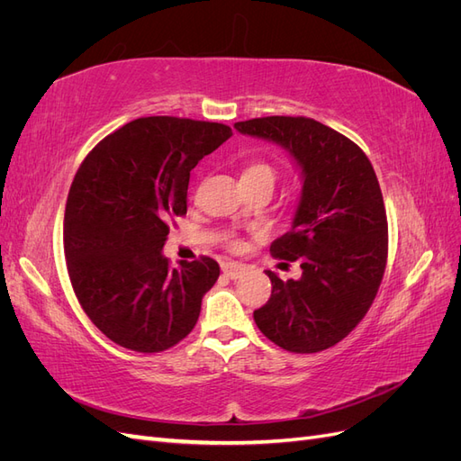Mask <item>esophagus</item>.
Here are the masks:
<instances>
[{"label":"esophagus","instance_id":"esophagus-1","mask_svg":"<svg viewBox=\"0 0 461 461\" xmlns=\"http://www.w3.org/2000/svg\"><path fill=\"white\" fill-rule=\"evenodd\" d=\"M244 265L236 263V261H222L221 263V271L225 273L229 278H239L244 273Z\"/></svg>","mask_w":461,"mask_h":461}]
</instances>
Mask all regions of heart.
Segmentation results:
<instances>
[{
  "label": "heart",
  "mask_w": 461,
  "mask_h": 461,
  "mask_svg": "<svg viewBox=\"0 0 461 461\" xmlns=\"http://www.w3.org/2000/svg\"><path fill=\"white\" fill-rule=\"evenodd\" d=\"M259 178H267V180H271V183H275L276 171L273 169L269 163H265V161L249 163L246 169L242 171V180H259ZM230 246L232 248H240V240L230 239Z\"/></svg>",
  "instance_id": "1"
}]
</instances>
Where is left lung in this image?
<instances>
[{
	"instance_id": "8db88e82",
	"label": "left lung",
	"mask_w": 461,
	"mask_h": 461,
	"mask_svg": "<svg viewBox=\"0 0 461 461\" xmlns=\"http://www.w3.org/2000/svg\"><path fill=\"white\" fill-rule=\"evenodd\" d=\"M234 129L285 148L303 178L292 227L271 244L275 258L300 261L302 276L285 283L267 271L273 290L256 325L283 350H327L366 317L386 267L388 222L373 165L315 119L275 115Z\"/></svg>"
}]
</instances>
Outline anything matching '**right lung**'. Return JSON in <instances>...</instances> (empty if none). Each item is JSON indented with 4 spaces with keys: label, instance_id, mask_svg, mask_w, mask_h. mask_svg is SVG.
Instances as JSON below:
<instances>
[{
    "label": "right lung",
    "instance_id": "right-lung-1",
    "mask_svg": "<svg viewBox=\"0 0 461 461\" xmlns=\"http://www.w3.org/2000/svg\"><path fill=\"white\" fill-rule=\"evenodd\" d=\"M232 136L221 122L142 117L105 136L68 190L63 248L82 310L109 340L134 352L169 350L196 325L219 263L171 269L169 225L186 215L190 171Z\"/></svg>",
    "mask_w": 461,
    "mask_h": 461
}]
</instances>
